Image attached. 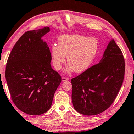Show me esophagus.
Returning <instances> with one entry per match:
<instances>
[{"label": "esophagus", "mask_w": 134, "mask_h": 134, "mask_svg": "<svg viewBox=\"0 0 134 134\" xmlns=\"http://www.w3.org/2000/svg\"><path fill=\"white\" fill-rule=\"evenodd\" d=\"M62 81H67V80H69V78L65 77H64V76H63V77H62Z\"/></svg>", "instance_id": "esophagus-1"}]
</instances>
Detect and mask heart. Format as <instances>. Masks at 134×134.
<instances>
[{
  "mask_svg": "<svg viewBox=\"0 0 134 134\" xmlns=\"http://www.w3.org/2000/svg\"><path fill=\"white\" fill-rule=\"evenodd\" d=\"M58 46L51 48V57L54 69H62L66 61L67 72L75 71L77 73L85 71L91 66L99 48L96 38L78 34L63 35L58 38Z\"/></svg>",
  "mask_w": 134,
  "mask_h": 134,
  "instance_id": "b5f03b06",
  "label": "heart"
}]
</instances>
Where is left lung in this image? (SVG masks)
Returning a JSON list of instances; mask_svg holds the SVG:
<instances>
[{
  "instance_id": "1",
  "label": "left lung",
  "mask_w": 134,
  "mask_h": 134,
  "mask_svg": "<svg viewBox=\"0 0 134 134\" xmlns=\"http://www.w3.org/2000/svg\"><path fill=\"white\" fill-rule=\"evenodd\" d=\"M125 70L121 49L114 40L111 41L100 63L71 79V98L75 110L89 116L109 108L123 83Z\"/></svg>"
}]
</instances>
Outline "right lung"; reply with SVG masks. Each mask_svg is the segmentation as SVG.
Returning <instances> with one entry per match:
<instances>
[{
    "instance_id": "right-lung-1",
    "label": "right lung",
    "mask_w": 134,
    "mask_h": 134,
    "mask_svg": "<svg viewBox=\"0 0 134 134\" xmlns=\"http://www.w3.org/2000/svg\"><path fill=\"white\" fill-rule=\"evenodd\" d=\"M49 31L46 27L25 32L6 63L5 77L11 98L20 110L28 115L47 112L62 81L61 76L51 66L49 47L41 40Z\"/></svg>"
}]
</instances>
